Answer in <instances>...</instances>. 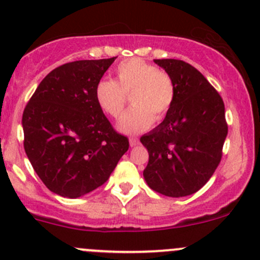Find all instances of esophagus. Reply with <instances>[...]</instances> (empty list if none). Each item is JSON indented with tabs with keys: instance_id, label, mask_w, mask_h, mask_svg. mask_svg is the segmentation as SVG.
Wrapping results in <instances>:
<instances>
[{
	"instance_id": "esophagus-1",
	"label": "esophagus",
	"mask_w": 260,
	"mask_h": 260,
	"mask_svg": "<svg viewBox=\"0 0 260 260\" xmlns=\"http://www.w3.org/2000/svg\"><path fill=\"white\" fill-rule=\"evenodd\" d=\"M138 143H140V140H138L137 137H131L129 138V145H131V147H136L138 145Z\"/></svg>"
}]
</instances>
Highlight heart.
<instances>
[{"mask_svg": "<svg viewBox=\"0 0 260 260\" xmlns=\"http://www.w3.org/2000/svg\"><path fill=\"white\" fill-rule=\"evenodd\" d=\"M115 78L96 81L94 98L102 112L118 118L124 111L128 94L135 106L119 120L120 131L137 133L148 129L164 119L176 98V86L171 75L140 57L127 59L115 68Z\"/></svg>", "mask_w": 260, "mask_h": 260, "instance_id": "heart-1", "label": "heart"}]
</instances>
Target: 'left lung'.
I'll list each match as a JSON object with an SVG mask.
<instances>
[{
  "mask_svg": "<svg viewBox=\"0 0 260 260\" xmlns=\"http://www.w3.org/2000/svg\"><path fill=\"white\" fill-rule=\"evenodd\" d=\"M154 62L172 77L176 98L164 122L141 137L149 154L143 176L156 192L182 198L200 190L221 161L228 135L224 102L188 62L176 59Z\"/></svg>",
  "mask_w": 260,
  "mask_h": 260,
  "instance_id": "8db88e82",
  "label": "left lung"
}]
</instances>
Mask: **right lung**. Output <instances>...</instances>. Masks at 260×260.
I'll list each match as a JSON object with an SVG mask.
<instances>
[{
    "label": "right lung",
    "mask_w": 260,
    "mask_h": 260,
    "mask_svg": "<svg viewBox=\"0 0 260 260\" xmlns=\"http://www.w3.org/2000/svg\"><path fill=\"white\" fill-rule=\"evenodd\" d=\"M115 57L60 65L39 84L22 114L23 148L52 192L77 199L103 185L128 151L94 98Z\"/></svg>",
    "instance_id": "right-lung-1"
}]
</instances>
